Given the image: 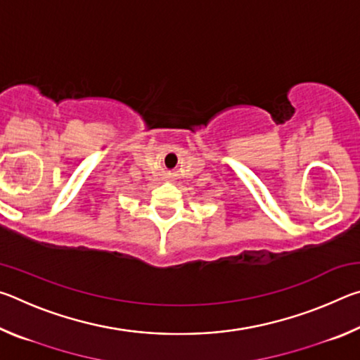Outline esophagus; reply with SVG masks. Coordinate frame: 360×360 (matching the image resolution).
Listing matches in <instances>:
<instances>
[{
  "instance_id": "1",
  "label": "esophagus",
  "mask_w": 360,
  "mask_h": 360,
  "mask_svg": "<svg viewBox=\"0 0 360 360\" xmlns=\"http://www.w3.org/2000/svg\"><path fill=\"white\" fill-rule=\"evenodd\" d=\"M168 178H172V174H168Z\"/></svg>"
}]
</instances>
